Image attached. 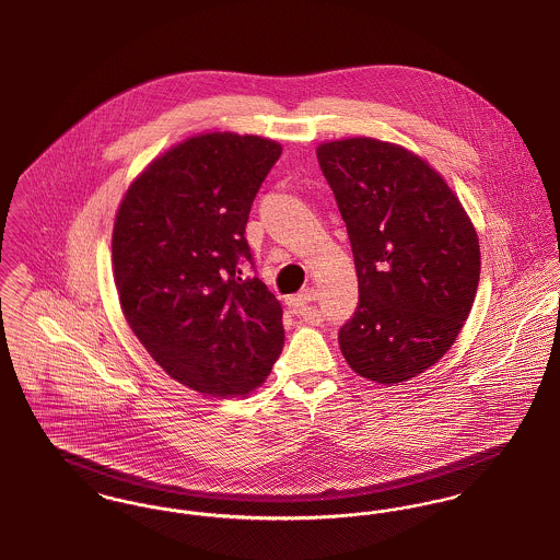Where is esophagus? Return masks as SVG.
<instances>
[{
	"label": "esophagus",
	"instance_id": "1",
	"mask_svg": "<svg viewBox=\"0 0 560 560\" xmlns=\"http://www.w3.org/2000/svg\"><path fill=\"white\" fill-rule=\"evenodd\" d=\"M316 301V291L314 289H303L301 293L293 296L289 303L293 305L294 312L296 314H301L305 320H312V323H320V318H323V314L316 310V307H312V303Z\"/></svg>",
	"mask_w": 560,
	"mask_h": 560
}]
</instances>
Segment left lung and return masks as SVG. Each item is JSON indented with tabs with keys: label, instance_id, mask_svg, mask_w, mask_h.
<instances>
[{
	"label": "left lung",
	"instance_id": "8db88e82",
	"mask_svg": "<svg viewBox=\"0 0 560 560\" xmlns=\"http://www.w3.org/2000/svg\"><path fill=\"white\" fill-rule=\"evenodd\" d=\"M318 162L352 244L358 307L339 328L353 371L375 383L423 373L451 350L480 278L462 202L411 151L377 139L323 143Z\"/></svg>",
	"mask_w": 560,
	"mask_h": 560
}]
</instances>
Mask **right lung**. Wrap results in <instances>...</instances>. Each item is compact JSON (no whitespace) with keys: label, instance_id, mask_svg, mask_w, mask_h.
<instances>
[{"label":"right lung","instance_id":"1","mask_svg":"<svg viewBox=\"0 0 560 560\" xmlns=\"http://www.w3.org/2000/svg\"><path fill=\"white\" fill-rule=\"evenodd\" d=\"M276 141L212 132L153 160L119 205L112 257L124 316L153 360L210 396L266 382L284 348L282 307L246 242Z\"/></svg>","mask_w":560,"mask_h":560}]
</instances>
